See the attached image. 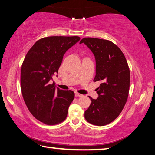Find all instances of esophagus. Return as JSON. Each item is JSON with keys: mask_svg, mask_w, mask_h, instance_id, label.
<instances>
[{"mask_svg": "<svg viewBox=\"0 0 155 155\" xmlns=\"http://www.w3.org/2000/svg\"><path fill=\"white\" fill-rule=\"evenodd\" d=\"M75 96L76 97H82L83 95L78 94V92H75Z\"/></svg>", "mask_w": 155, "mask_h": 155, "instance_id": "esophagus-1", "label": "esophagus"}]
</instances>
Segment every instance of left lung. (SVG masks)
I'll return each mask as SVG.
<instances>
[{"label": "left lung", "mask_w": 155, "mask_h": 155, "mask_svg": "<svg viewBox=\"0 0 155 155\" xmlns=\"http://www.w3.org/2000/svg\"><path fill=\"white\" fill-rule=\"evenodd\" d=\"M84 43L94 53L96 74L100 81L96 100L89 97L91 104L85 112L87 122L97 126L108 125L119 117L127 100L130 71L124 54L112 42L96 38H84Z\"/></svg>", "instance_id": "left-lung-1"}]
</instances>
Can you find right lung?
<instances>
[{"mask_svg":"<svg viewBox=\"0 0 155 155\" xmlns=\"http://www.w3.org/2000/svg\"><path fill=\"white\" fill-rule=\"evenodd\" d=\"M80 39L77 36L41 38L31 47L22 63V96L30 113L45 124L57 125L67 117L74 93L56 89L51 80L58 72L66 51Z\"/></svg>","mask_w":155,"mask_h":155,"instance_id":"right-lung-1","label":"right lung"}]
</instances>
